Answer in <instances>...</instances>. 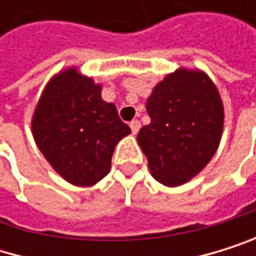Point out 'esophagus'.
I'll return each mask as SVG.
<instances>
[{"instance_id":"1","label":"esophagus","mask_w":256,"mask_h":256,"mask_svg":"<svg viewBox=\"0 0 256 256\" xmlns=\"http://www.w3.org/2000/svg\"><path fill=\"white\" fill-rule=\"evenodd\" d=\"M140 127H141V122H140L138 120H134V121L130 122V129H132V134H134V135H136V134H138Z\"/></svg>"}]
</instances>
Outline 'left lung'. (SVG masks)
<instances>
[{
  "label": "left lung",
  "mask_w": 256,
  "mask_h": 256,
  "mask_svg": "<svg viewBox=\"0 0 256 256\" xmlns=\"http://www.w3.org/2000/svg\"><path fill=\"white\" fill-rule=\"evenodd\" d=\"M150 124L136 140L152 176L176 188L196 176L215 155L224 127V106L215 82L200 68L166 75L146 102Z\"/></svg>",
  "instance_id": "left-lung-1"
}]
</instances>
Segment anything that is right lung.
<instances>
[{
  "instance_id": "1",
  "label": "right lung",
  "mask_w": 256,
  "mask_h": 256,
  "mask_svg": "<svg viewBox=\"0 0 256 256\" xmlns=\"http://www.w3.org/2000/svg\"><path fill=\"white\" fill-rule=\"evenodd\" d=\"M101 84L66 67L46 84L32 116V135L52 169L67 182L90 188L110 172L115 146L130 134Z\"/></svg>"
}]
</instances>
